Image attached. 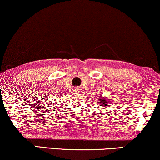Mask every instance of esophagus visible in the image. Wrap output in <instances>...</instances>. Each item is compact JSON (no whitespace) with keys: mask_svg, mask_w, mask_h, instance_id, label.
<instances>
[{"mask_svg":"<svg viewBox=\"0 0 160 160\" xmlns=\"http://www.w3.org/2000/svg\"><path fill=\"white\" fill-rule=\"evenodd\" d=\"M80 88H78V87H77V88H75V92H80Z\"/></svg>","mask_w":160,"mask_h":160,"instance_id":"34e87169","label":"esophagus"}]
</instances>
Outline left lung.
<instances>
[{"mask_svg": "<svg viewBox=\"0 0 160 160\" xmlns=\"http://www.w3.org/2000/svg\"><path fill=\"white\" fill-rule=\"evenodd\" d=\"M110 102H111V101H109L107 98L104 97V96H99L98 101L96 103L98 104V106H107L108 103H110Z\"/></svg>", "mask_w": 160, "mask_h": 160, "instance_id": "obj_1", "label": "left lung"}]
</instances>
